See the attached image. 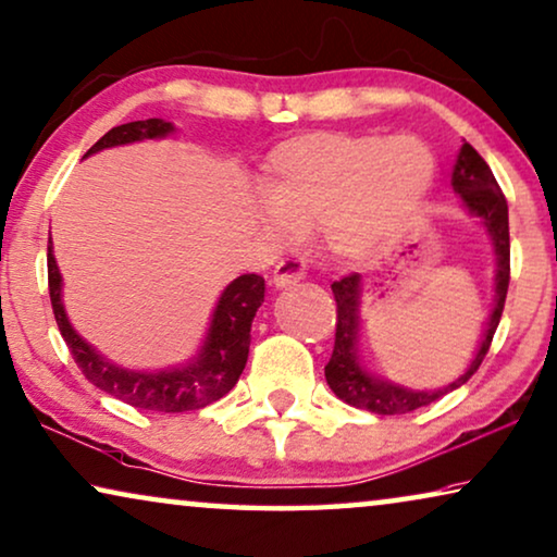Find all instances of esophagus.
<instances>
[{"mask_svg":"<svg viewBox=\"0 0 557 557\" xmlns=\"http://www.w3.org/2000/svg\"><path fill=\"white\" fill-rule=\"evenodd\" d=\"M305 277V262L300 257H285L275 264V272H272V282L275 287H293L295 282Z\"/></svg>","mask_w":557,"mask_h":557,"instance_id":"obj_1","label":"esophagus"}]
</instances>
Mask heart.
I'll list each match as a JSON object with an SVG mask.
<instances>
[{
  "mask_svg": "<svg viewBox=\"0 0 557 557\" xmlns=\"http://www.w3.org/2000/svg\"><path fill=\"white\" fill-rule=\"evenodd\" d=\"M433 180L418 137L314 132L270 154L264 220L277 237L322 227L332 252L360 260L410 225Z\"/></svg>",
  "mask_w": 557,
  "mask_h": 557,
  "instance_id": "heart-1",
  "label": "heart"
}]
</instances>
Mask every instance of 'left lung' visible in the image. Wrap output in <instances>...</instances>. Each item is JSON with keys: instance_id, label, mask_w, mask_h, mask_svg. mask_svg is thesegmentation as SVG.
<instances>
[{"instance_id": "obj_1", "label": "left lung", "mask_w": 557, "mask_h": 557, "mask_svg": "<svg viewBox=\"0 0 557 557\" xmlns=\"http://www.w3.org/2000/svg\"><path fill=\"white\" fill-rule=\"evenodd\" d=\"M453 189L465 199V207L472 214L483 220L487 235L493 239L495 257H497V275H495V307L487 322L483 345L470 362L465 375L443 389H408L383 380L372 377L364 372L358 362V305H360V275H345L343 280L332 282V295L337 302V320H335V350L325 364L327 385L332 387L339 400L352 405V408L375 412V414H405L412 410L425 408V405L440 400V397L453 393L460 385L475 375L480 364H483L487 350H491L493 335L500 325V314L508 297L510 285V227H508V202L500 185H497L493 170L478 154V149L465 143L460 147L458 162L453 168Z\"/></svg>"}]
</instances>
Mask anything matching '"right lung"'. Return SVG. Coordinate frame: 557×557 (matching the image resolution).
I'll return each instance as SVG.
<instances>
[{"label": "right lung", "instance_id": "right-lung-1", "mask_svg": "<svg viewBox=\"0 0 557 557\" xmlns=\"http://www.w3.org/2000/svg\"><path fill=\"white\" fill-rule=\"evenodd\" d=\"M174 127L164 120H137L112 127L102 139L87 149V154L99 149L139 143V139H154L170 135ZM85 154V157H87ZM47 280L49 300L66 347H70L74 362L89 383L104 389L107 395L132 405L139 410L154 412H187L199 410L205 405L218 403L225 397L243 375L247 355H250V327L257 307L264 302V280L260 275H243L222 293L214 307L210 332L197 358L187 368H174L162 372H135L124 370L104 360L95 352L77 332L72 330L62 305V275L57 270L52 243L47 245Z\"/></svg>", "mask_w": 557, "mask_h": 557}]
</instances>
